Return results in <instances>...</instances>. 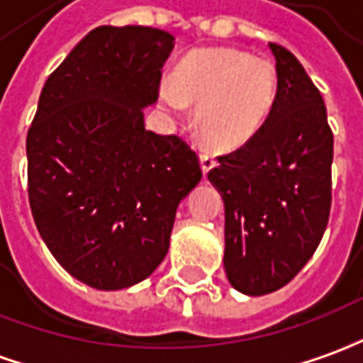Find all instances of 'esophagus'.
Returning <instances> with one entry per match:
<instances>
[{
	"label": "esophagus",
	"mask_w": 363,
	"mask_h": 363,
	"mask_svg": "<svg viewBox=\"0 0 363 363\" xmlns=\"http://www.w3.org/2000/svg\"><path fill=\"white\" fill-rule=\"evenodd\" d=\"M214 167H216V159H214L211 152H202L201 155V169L202 172L206 174L208 171H213Z\"/></svg>",
	"instance_id": "34e87169"
}]
</instances>
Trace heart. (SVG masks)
Wrapping results in <instances>:
<instances>
[{"instance_id": "obj_1", "label": "heart", "mask_w": 363, "mask_h": 363, "mask_svg": "<svg viewBox=\"0 0 363 363\" xmlns=\"http://www.w3.org/2000/svg\"><path fill=\"white\" fill-rule=\"evenodd\" d=\"M276 69L262 57L226 47L194 49L179 61L172 83L159 87L171 113L194 105L201 139L218 150L244 147L268 119L276 99Z\"/></svg>"}]
</instances>
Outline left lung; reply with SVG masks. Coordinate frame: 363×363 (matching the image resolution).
Here are the masks:
<instances>
[{
    "instance_id": "1",
    "label": "left lung",
    "mask_w": 363,
    "mask_h": 363,
    "mask_svg": "<svg viewBox=\"0 0 363 363\" xmlns=\"http://www.w3.org/2000/svg\"><path fill=\"white\" fill-rule=\"evenodd\" d=\"M270 49L278 85L268 119L208 172L224 201V270L248 296L270 294L304 268L332 204L334 135L324 99L288 49Z\"/></svg>"
}]
</instances>
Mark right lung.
I'll return each mask as SVG.
<instances>
[{"mask_svg":"<svg viewBox=\"0 0 363 363\" xmlns=\"http://www.w3.org/2000/svg\"><path fill=\"white\" fill-rule=\"evenodd\" d=\"M174 37L101 26L43 85L27 133V192L43 242L73 278L123 290L169 252L174 214L201 182L196 152L145 129Z\"/></svg>","mask_w":363,"mask_h":363,"instance_id":"obj_1","label":"right lung"}]
</instances>
